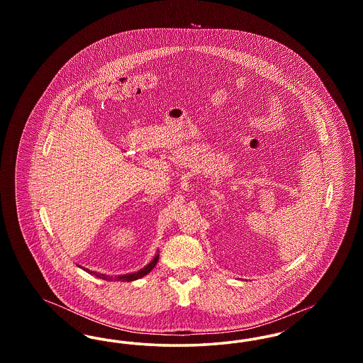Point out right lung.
<instances>
[{"mask_svg":"<svg viewBox=\"0 0 363 363\" xmlns=\"http://www.w3.org/2000/svg\"><path fill=\"white\" fill-rule=\"evenodd\" d=\"M157 259H159V255H156L154 259L147 265V267H144L143 269H140L138 272H135V274H129V275H122V277H116V279H118V280H122V281H133V280H136V279H140V277H145L147 274H150L152 269H154V267L156 265V262H157ZM80 267V265H79ZM83 268V267H82ZM86 272L88 274H94L95 277H99V279H104V280H111L113 277H107V275H104V274H96V272H92V271H89V269H86V268H83Z\"/></svg>","mask_w":363,"mask_h":363,"instance_id":"add662e5","label":"right lung"}]
</instances>
